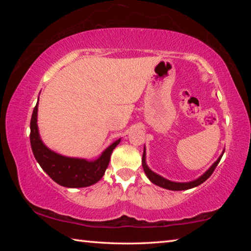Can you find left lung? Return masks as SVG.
Segmentation results:
<instances>
[{
	"instance_id": "left-lung-1",
	"label": "left lung",
	"mask_w": 251,
	"mask_h": 251,
	"mask_svg": "<svg viewBox=\"0 0 251 251\" xmlns=\"http://www.w3.org/2000/svg\"><path fill=\"white\" fill-rule=\"evenodd\" d=\"M223 155L219 157L217 159V161H215V164L212 165V166L208 169V171L203 174L202 176H201L198 178V179L194 180V181H189V182H174L171 180H167L165 179L159 175H157L154 172H151L150 168L147 167V165L145 163V151H144V154H143V159H142V163H143V168H144V172L147 175V177L150 178V180L152 182V184H155L159 187H163V188H166L169 190H186V189H190V188H194V187L199 186L201 184H202L203 181L207 180L208 178L211 176V174L214 173L215 168L217 167V165L219 164L220 159H222Z\"/></svg>"
}]
</instances>
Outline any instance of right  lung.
<instances>
[{"label":"right lung","instance_id":"add662e5","mask_svg":"<svg viewBox=\"0 0 251 251\" xmlns=\"http://www.w3.org/2000/svg\"><path fill=\"white\" fill-rule=\"evenodd\" d=\"M36 117L37 104L33 109L31 118L29 141H31L32 151L42 169L55 182L61 186L70 187V188H79V187H87L95 184L103 177L109 164L110 155H112L114 148L120 144L121 139H117L115 143H113L100 155V158L94 161L70 158V157H64L50 151L42 143L39 129H37Z\"/></svg>","mask_w":251,"mask_h":251}]
</instances>
